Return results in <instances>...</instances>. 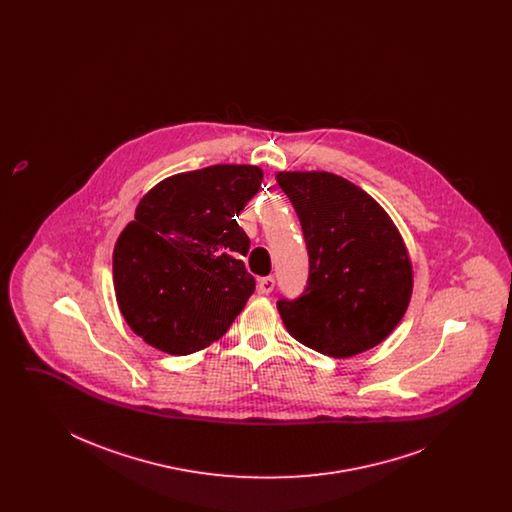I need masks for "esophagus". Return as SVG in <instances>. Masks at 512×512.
Here are the masks:
<instances>
[{"instance_id":"esophagus-1","label":"esophagus","mask_w":512,"mask_h":512,"mask_svg":"<svg viewBox=\"0 0 512 512\" xmlns=\"http://www.w3.org/2000/svg\"><path fill=\"white\" fill-rule=\"evenodd\" d=\"M272 290H274V278L272 276H265V278L259 280V292L268 295Z\"/></svg>"}]
</instances>
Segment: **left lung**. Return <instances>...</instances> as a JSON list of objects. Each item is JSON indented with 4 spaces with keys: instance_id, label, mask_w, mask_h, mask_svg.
<instances>
[{
    "instance_id": "8db88e82",
    "label": "left lung",
    "mask_w": 512,
    "mask_h": 512,
    "mask_svg": "<svg viewBox=\"0 0 512 512\" xmlns=\"http://www.w3.org/2000/svg\"><path fill=\"white\" fill-rule=\"evenodd\" d=\"M299 217L309 280L297 299L278 301L286 330L322 355L345 359L386 340L405 315L413 267L380 203L332 172H278Z\"/></svg>"
}]
</instances>
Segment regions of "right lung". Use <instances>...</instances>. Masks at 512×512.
I'll list each match as a JSON object with an SVG mask.
<instances>
[{
  "label": "right lung",
  "mask_w": 512,
  "mask_h": 512,
  "mask_svg": "<svg viewBox=\"0 0 512 512\" xmlns=\"http://www.w3.org/2000/svg\"><path fill=\"white\" fill-rule=\"evenodd\" d=\"M255 165L180 172L151 188L113 251L117 303L151 347L190 355L219 340L255 292L236 217L259 192Z\"/></svg>",
  "instance_id": "right-lung-1"
}]
</instances>
